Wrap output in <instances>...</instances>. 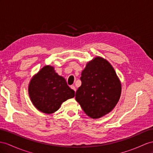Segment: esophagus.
<instances>
[{"label": "esophagus", "mask_w": 153, "mask_h": 153, "mask_svg": "<svg viewBox=\"0 0 153 153\" xmlns=\"http://www.w3.org/2000/svg\"><path fill=\"white\" fill-rule=\"evenodd\" d=\"M70 88H71L72 90H74V91H76V87H75V86H74V85H71V86H70Z\"/></svg>", "instance_id": "34e87169"}]
</instances>
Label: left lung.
<instances>
[{
	"mask_svg": "<svg viewBox=\"0 0 153 153\" xmlns=\"http://www.w3.org/2000/svg\"><path fill=\"white\" fill-rule=\"evenodd\" d=\"M76 100L85 114L97 119L112 111L121 96V85L114 69L105 59L96 57L81 72Z\"/></svg>",
	"mask_w": 153,
	"mask_h": 153,
	"instance_id": "obj_1",
	"label": "left lung"
}]
</instances>
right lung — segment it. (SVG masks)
Listing matches in <instances>:
<instances>
[{"label": "right lung", "instance_id": "obj_1", "mask_svg": "<svg viewBox=\"0 0 153 153\" xmlns=\"http://www.w3.org/2000/svg\"><path fill=\"white\" fill-rule=\"evenodd\" d=\"M28 94L33 105L39 111L52 114L60 108L62 102L74 97L64 77L59 76L52 66L41 68L31 79Z\"/></svg>", "mask_w": 153, "mask_h": 153}]
</instances>
